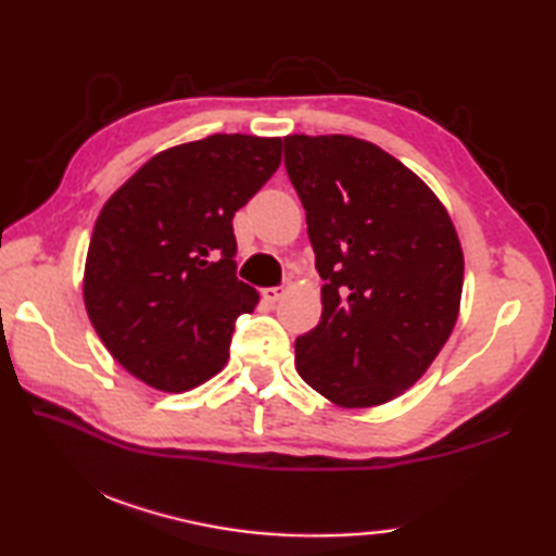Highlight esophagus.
Masks as SVG:
<instances>
[{"label": "esophagus", "mask_w": 556, "mask_h": 556, "mask_svg": "<svg viewBox=\"0 0 556 556\" xmlns=\"http://www.w3.org/2000/svg\"><path fill=\"white\" fill-rule=\"evenodd\" d=\"M285 293H287L285 287H267V289H263V299L267 303H277L281 296H285Z\"/></svg>", "instance_id": "34e87169"}]
</instances>
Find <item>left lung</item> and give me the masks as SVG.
<instances>
[{"label":"left lung","instance_id":"obj_1","mask_svg":"<svg viewBox=\"0 0 556 556\" xmlns=\"http://www.w3.org/2000/svg\"><path fill=\"white\" fill-rule=\"evenodd\" d=\"M285 164L325 279L296 370L337 406L387 404L420 380L456 325L464 251L452 217L368 140L287 136Z\"/></svg>","mask_w":556,"mask_h":556}]
</instances>
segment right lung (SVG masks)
I'll return each mask as SVG.
<instances>
[{
	"mask_svg": "<svg viewBox=\"0 0 556 556\" xmlns=\"http://www.w3.org/2000/svg\"><path fill=\"white\" fill-rule=\"evenodd\" d=\"M281 162V138L215 134L148 160L92 229L83 301L114 361L186 392L229 358L257 291L236 279L233 215Z\"/></svg>",
	"mask_w": 556,
	"mask_h": 556,
	"instance_id": "add662e5",
	"label": "right lung"
}]
</instances>
